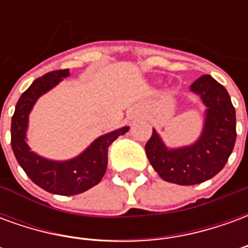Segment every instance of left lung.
I'll use <instances>...</instances> for the list:
<instances>
[{
	"instance_id": "1",
	"label": "left lung",
	"mask_w": 248,
	"mask_h": 248,
	"mask_svg": "<svg viewBox=\"0 0 248 248\" xmlns=\"http://www.w3.org/2000/svg\"><path fill=\"white\" fill-rule=\"evenodd\" d=\"M206 105L201 138L191 146L167 149L153 129L146 155L159 177L182 186L198 185L215 177L229 161L236 140L235 108L229 93L211 76L199 77L190 86Z\"/></svg>"
}]
</instances>
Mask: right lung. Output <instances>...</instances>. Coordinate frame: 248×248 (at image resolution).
<instances>
[{"label": "right lung", "mask_w": 248, "mask_h": 248, "mask_svg": "<svg viewBox=\"0 0 248 248\" xmlns=\"http://www.w3.org/2000/svg\"><path fill=\"white\" fill-rule=\"evenodd\" d=\"M70 74L69 69L54 70L37 78L16 105L12 118V149L19 166L33 182L51 194L77 195L101 182L108 167V146L126 134L129 127L101 135L82 154L63 162L50 161L30 150L26 143L29 113L37 99Z\"/></svg>", "instance_id": "right-lung-1"}]
</instances>
